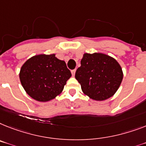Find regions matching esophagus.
Masks as SVG:
<instances>
[{
    "label": "esophagus",
    "mask_w": 146,
    "mask_h": 146,
    "mask_svg": "<svg viewBox=\"0 0 146 146\" xmlns=\"http://www.w3.org/2000/svg\"><path fill=\"white\" fill-rule=\"evenodd\" d=\"M75 72H76L75 69H73V70H72V75L74 76V74H75Z\"/></svg>",
    "instance_id": "obj_1"
}]
</instances>
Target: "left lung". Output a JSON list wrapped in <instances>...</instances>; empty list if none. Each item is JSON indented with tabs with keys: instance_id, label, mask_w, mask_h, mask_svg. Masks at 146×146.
<instances>
[{
	"instance_id": "left-lung-1",
	"label": "left lung",
	"mask_w": 146,
	"mask_h": 146,
	"mask_svg": "<svg viewBox=\"0 0 146 146\" xmlns=\"http://www.w3.org/2000/svg\"><path fill=\"white\" fill-rule=\"evenodd\" d=\"M75 78L82 91L90 98L104 101L112 97L123 78L120 65L111 56L101 54H84Z\"/></svg>"
}]
</instances>
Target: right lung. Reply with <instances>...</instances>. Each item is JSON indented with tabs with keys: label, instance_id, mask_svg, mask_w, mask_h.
<instances>
[{
	"label": "right lung",
	"instance_id": "obj_1",
	"mask_svg": "<svg viewBox=\"0 0 146 146\" xmlns=\"http://www.w3.org/2000/svg\"><path fill=\"white\" fill-rule=\"evenodd\" d=\"M72 73L66 62L55 54H40L21 66L19 78L29 96L38 102H48L60 95Z\"/></svg>",
	"mask_w": 146,
	"mask_h": 146
}]
</instances>
